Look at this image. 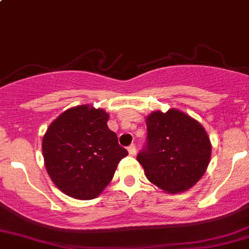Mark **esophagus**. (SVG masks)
Returning <instances> with one entry per match:
<instances>
[{
  "label": "esophagus",
  "instance_id": "34e87169",
  "mask_svg": "<svg viewBox=\"0 0 249 249\" xmlns=\"http://www.w3.org/2000/svg\"><path fill=\"white\" fill-rule=\"evenodd\" d=\"M128 153L131 156H136L137 149H136V145H134V144H132V145L128 146Z\"/></svg>",
  "mask_w": 249,
  "mask_h": 249
}]
</instances>
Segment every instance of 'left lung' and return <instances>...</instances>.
I'll return each mask as SVG.
<instances>
[{"mask_svg":"<svg viewBox=\"0 0 249 249\" xmlns=\"http://www.w3.org/2000/svg\"><path fill=\"white\" fill-rule=\"evenodd\" d=\"M146 144L137 160L151 183L166 193L192 188L209 165L212 143L198 121L182 111H154L146 117Z\"/></svg>","mask_w":249,"mask_h":249,"instance_id":"left-lung-1","label":"left lung"}]
</instances>
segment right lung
<instances>
[{
    "label": "right lung",
    "mask_w": 249,
    "mask_h": 249,
    "mask_svg": "<svg viewBox=\"0 0 249 249\" xmlns=\"http://www.w3.org/2000/svg\"><path fill=\"white\" fill-rule=\"evenodd\" d=\"M103 108L79 105L51 123L42 138L45 167L60 191L75 199H94L111 182L128 151L107 127Z\"/></svg>",
    "instance_id": "add662e5"
}]
</instances>
